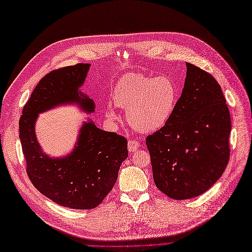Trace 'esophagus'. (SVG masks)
<instances>
[{
    "label": "esophagus",
    "instance_id": "1",
    "mask_svg": "<svg viewBox=\"0 0 252 252\" xmlns=\"http://www.w3.org/2000/svg\"><path fill=\"white\" fill-rule=\"evenodd\" d=\"M139 145H140V143L138 142L137 140H128V142H127L128 152H135V151H137L138 149H139Z\"/></svg>",
    "mask_w": 252,
    "mask_h": 252
}]
</instances>
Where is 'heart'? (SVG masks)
I'll return each instance as SVG.
<instances>
[{
  "label": "heart",
  "instance_id": "1",
  "mask_svg": "<svg viewBox=\"0 0 252 252\" xmlns=\"http://www.w3.org/2000/svg\"><path fill=\"white\" fill-rule=\"evenodd\" d=\"M112 98L118 107L126 110L128 124L137 131L155 132L172 118L178 101V88L168 76L152 77L131 73L121 76L113 89ZM116 120L114 109L107 111Z\"/></svg>",
  "mask_w": 252,
  "mask_h": 252
}]
</instances>
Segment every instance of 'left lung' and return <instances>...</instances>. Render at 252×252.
Segmentation results:
<instances>
[{
  "mask_svg": "<svg viewBox=\"0 0 252 252\" xmlns=\"http://www.w3.org/2000/svg\"><path fill=\"white\" fill-rule=\"evenodd\" d=\"M182 94L168 123L147 137L154 181L175 200L198 197L220 179L229 160L231 121L215 77L186 63Z\"/></svg>",
  "mask_w": 252,
  "mask_h": 252,
  "instance_id": "8db88e82",
  "label": "left lung"
}]
</instances>
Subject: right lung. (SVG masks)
I'll return each mask as SVG.
<instances>
[{
	"label": "right lung",
	"mask_w": 252,
	"mask_h": 252,
	"mask_svg": "<svg viewBox=\"0 0 252 252\" xmlns=\"http://www.w3.org/2000/svg\"><path fill=\"white\" fill-rule=\"evenodd\" d=\"M90 67L77 63L48 73L32 92L19 124L30 181L56 204L73 209L98 206L115 185L119 167L128 156L125 137L102 131L90 119L83 124L67 156H48L37 141L35 123L40 113L63 104H76L87 114L95 111L94 100L79 90Z\"/></svg>",
	"instance_id": "1"
}]
</instances>
